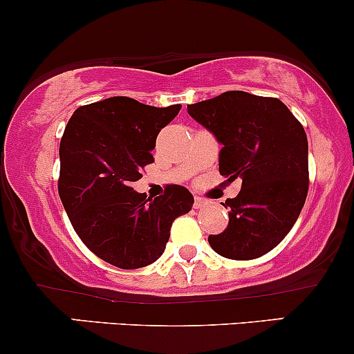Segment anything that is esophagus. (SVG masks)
<instances>
[{"label": "esophagus", "instance_id": "obj_1", "mask_svg": "<svg viewBox=\"0 0 354 354\" xmlns=\"http://www.w3.org/2000/svg\"><path fill=\"white\" fill-rule=\"evenodd\" d=\"M208 203V200L202 198V196H195V208H202Z\"/></svg>", "mask_w": 354, "mask_h": 354}]
</instances>
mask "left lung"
Instances as JSON below:
<instances>
[{
  "mask_svg": "<svg viewBox=\"0 0 354 354\" xmlns=\"http://www.w3.org/2000/svg\"><path fill=\"white\" fill-rule=\"evenodd\" d=\"M188 113L222 144L218 171L239 180L229 198V225L208 244L229 259H256L283 241L299 218L308 192L305 130L285 103L245 91H225L188 105Z\"/></svg>",
  "mask_w": 354,
  "mask_h": 354,
  "instance_id": "8db88e82",
  "label": "left lung"
}]
</instances>
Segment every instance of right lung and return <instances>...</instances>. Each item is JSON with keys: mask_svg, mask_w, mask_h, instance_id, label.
<instances>
[{"mask_svg": "<svg viewBox=\"0 0 354 354\" xmlns=\"http://www.w3.org/2000/svg\"><path fill=\"white\" fill-rule=\"evenodd\" d=\"M180 110L113 96L80 106L62 133L57 188L66 214L89 251L122 270L154 263L174 218L195 202L180 185H167L154 200L132 188L154 162L158 133Z\"/></svg>", "mask_w": 354, "mask_h": 354, "instance_id": "right-lung-1", "label": "right lung"}]
</instances>
